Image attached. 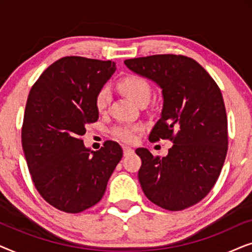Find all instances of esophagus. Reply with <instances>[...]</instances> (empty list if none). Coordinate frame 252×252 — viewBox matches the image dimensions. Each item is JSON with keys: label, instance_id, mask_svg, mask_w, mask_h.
<instances>
[{"label": "esophagus", "instance_id": "obj_1", "mask_svg": "<svg viewBox=\"0 0 252 252\" xmlns=\"http://www.w3.org/2000/svg\"><path fill=\"white\" fill-rule=\"evenodd\" d=\"M123 150H124V156H128L129 154L134 153V149H132L130 147H124Z\"/></svg>", "mask_w": 252, "mask_h": 252}]
</instances>
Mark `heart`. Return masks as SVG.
<instances>
[{
	"instance_id": "heart-1",
	"label": "heart",
	"mask_w": 252,
	"mask_h": 252,
	"mask_svg": "<svg viewBox=\"0 0 252 252\" xmlns=\"http://www.w3.org/2000/svg\"><path fill=\"white\" fill-rule=\"evenodd\" d=\"M118 88L124 94L128 96L133 102L139 104L142 101H148L150 96V85L146 79L136 74H129L119 81ZM110 92L106 87L99 89L95 97V106L98 112H104L109 106ZM141 129L139 125H119L112 129V135L124 142H132L135 139L136 133Z\"/></svg>"
}]
</instances>
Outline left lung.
I'll return each mask as SVG.
<instances>
[{
	"label": "left lung",
	"mask_w": 252,
	"mask_h": 252,
	"mask_svg": "<svg viewBox=\"0 0 252 252\" xmlns=\"http://www.w3.org/2000/svg\"><path fill=\"white\" fill-rule=\"evenodd\" d=\"M124 63L161 89L163 110L149 140L173 142L161 158L146 148L135 150L142 160V190L165 210L187 209L209 194L225 161L228 135L221 92L197 62L181 55H154Z\"/></svg>",
	"instance_id": "obj_1"
}]
</instances>
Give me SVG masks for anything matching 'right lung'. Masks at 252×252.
<instances>
[{"mask_svg": "<svg viewBox=\"0 0 252 252\" xmlns=\"http://www.w3.org/2000/svg\"><path fill=\"white\" fill-rule=\"evenodd\" d=\"M116 71L111 61L67 56L50 65L31 89L22 144L34 186L61 211L79 213L101 201L123 149L106 141L91 151L81 136L98 119L95 97Z\"/></svg>", "mask_w": 252, "mask_h": 252, "instance_id": "right-lung-1", "label": "right lung"}]
</instances>
